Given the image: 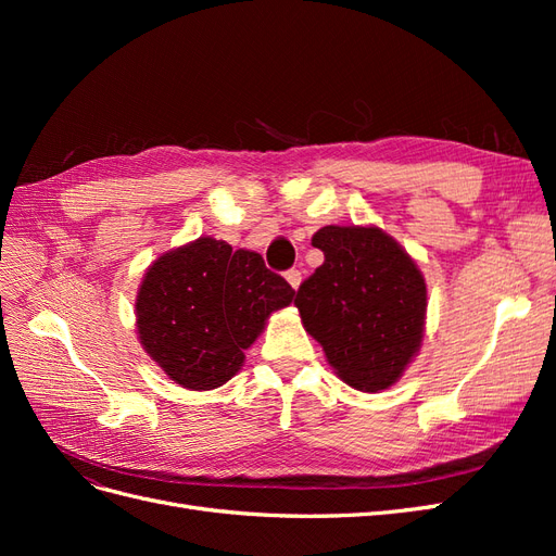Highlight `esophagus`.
I'll return each instance as SVG.
<instances>
[{
	"label": "esophagus",
	"instance_id": "1",
	"mask_svg": "<svg viewBox=\"0 0 556 556\" xmlns=\"http://www.w3.org/2000/svg\"><path fill=\"white\" fill-rule=\"evenodd\" d=\"M285 278H288V282L292 285V290H299V285H301V271H296V268H292V271L285 274Z\"/></svg>",
	"mask_w": 556,
	"mask_h": 556
}]
</instances>
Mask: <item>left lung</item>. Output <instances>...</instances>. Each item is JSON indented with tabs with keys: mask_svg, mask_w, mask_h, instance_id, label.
Returning a JSON list of instances; mask_svg holds the SVG:
<instances>
[{
	"mask_svg": "<svg viewBox=\"0 0 556 556\" xmlns=\"http://www.w3.org/2000/svg\"><path fill=\"white\" fill-rule=\"evenodd\" d=\"M311 243L325 252V262L294 299L304 329L345 384L359 392L387 390L422 348V271L376 225H327Z\"/></svg>",
	"mask_w": 556,
	"mask_h": 556,
	"instance_id": "1",
	"label": "left lung"
}]
</instances>
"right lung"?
<instances>
[{
  "label": "right lung",
  "instance_id": "obj_1",
  "mask_svg": "<svg viewBox=\"0 0 556 556\" xmlns=\"http://www.w3.org/2000/svg\"><path fill=\"white\" fill-rule=\"evenodd\" d=\"M294 294L260 252L199 237L146 268L134 301L137 333L176 384L206 392L241 371L243 352Z\"/></svg>",
  "mask_w": 556,
  "mask_h": 556
}]
</instances>
